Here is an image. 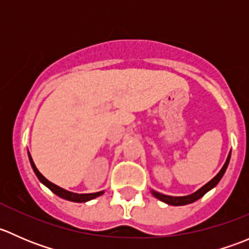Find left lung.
<instances>
[{
    "mask_svg": "<svg viewBox=\"0 0 249 249\" xmlns=\"http://www.w3.org/2000/svg\"><path fill=\"white\" fill-rule=\"evenodd\" d=\"M230 157H231V152L229 153V155H228V158H227V161H225V164L223 165L222 170L217 173V176H215V177H213L210 182L206 183L203 187L200 188V189L196 190L195 193H193V194L185 195V196H170V195L161 194V193H158V192H155V190L152 189L153 196H155L157 199H159L160 201L167 203V205H171V206H184V205H189V203H192V202H195L196 200L201 199L206 193L210 192L211 189H213V188H214L215 185L219 183V180L222 179L223 175H224L225 171H227V167H228V165H229V161H230Z\"/></svg>",
    "mask_w": 249,
    "mask_h": 249,
    "instance_id": "left-lung-1",
    "label": "left lung"
}]
</instances>
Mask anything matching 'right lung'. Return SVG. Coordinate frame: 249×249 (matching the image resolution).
<instances>
[{"instance_id": "right-lung-1", "label": "right lung", "mask_w": 249, "mask_h": 249, "mask_svg": "<svg viewBox=\"0 0 249 249\" xmlns=\"http://www.w3.org/2000/svg\"><path fill=\"white\" fill-rule=\"evenodd\" d=\"M29 159H30V164H31L32 169H34L35 173H36L37 178L39 179V182L43 183L44 185H46L47 188H49L50 190H52L54 194H56L57 196L62 197V199L65 200H69V201H72V202H87V201H90V200L95 199V197L100 196V195L104 194V190L102 192H97V193H91V194H77V193H72V192H69V190L64 189V188H60L59 185L54 184V183H52L50 180H48L46 177H44L43 175H42L41 172L37 170L36 165H35L34 160H32L31 155H30L29 153Z\"/></svg>"}]
</instances>
